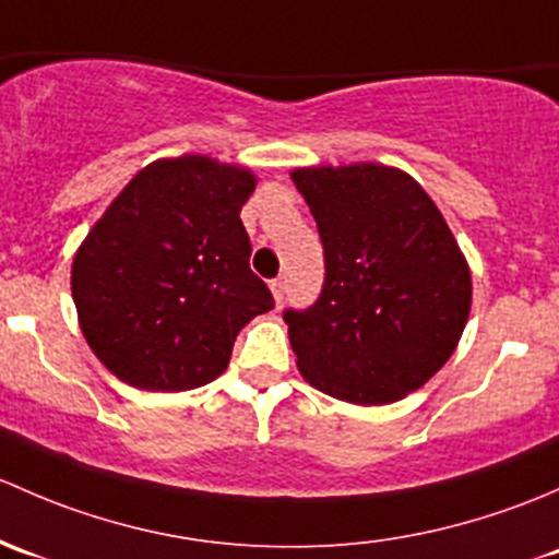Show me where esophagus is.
Masks as SVG:
<instances>
[{
  "mask_svg": "<svg viewBox=\"0 0 559 559\" xmlns=\"http://www.w3.org/2000/svg\"><path fill=\"white\" fill-rule=\"evenodd\" d=\"M269 287H272V296H274V301H282V298H285V277H277V280H272L269 282Z\"/></svg>",
  "mask_w": 559,
  "mask_h": 559,
  "instance_id": "34e87169",
  "label": "esophagus"
}]
</instances>
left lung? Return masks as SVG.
I'll list each match as a JSON object with an SVG mask.
<instances>
[{
	"label": "left lung",
	"mask_w": 559,
	"mask_h": 559,
	"mask_svg": "<svg viewBox=\"0 0 559 559\" xmlns=\"http://www.w3.org/2000/svg\"><path fill=\"white\" fill-rule=\"evenodd\" d=\"M290 177L325 255L318 301L282 314L298 371L349 404L406 399L450 360L471 312L468 263L444 215L393 166H307Z\"/></svg>",
	"instance_id": "obj_1"
}]
</instances>
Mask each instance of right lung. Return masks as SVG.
Segmentation results:
<instances>
[{
  "mask_svg": "<svg viewBox=\"0 0 559 559\" xmlns=\"http://www.w3.org/2000/svg\"><path fill=\"white\" fill-rule=\"evenodd\" d=\"M255 175L206 155L153 160L72 263L80 328L120 382L177 393L226 371L237 333L274 307L250 269L241 206Z\"/></svg>",
  "mask_w": 559,
  "mask_h": 559,
  "instance_id": "obj_1",
  "label": "right lung"
}]
</instances>
